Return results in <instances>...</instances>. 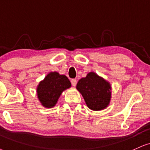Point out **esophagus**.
<instances>
[{"label": "esophagus", "instance_id": "1", "mask_svg": "<svg viewBox=\"0 0 150 150\" xmlns=\"http://www.w3.org/2000/svg\"><path fill=\"white\" fill-rule=\"evenodd\" d=\"M71 83L72 86H73L74 87H75L76 86L77 81L76 80V79H71Z\"/></svg>", "mask_w": 150, "mask_h": 150}]
</instances>
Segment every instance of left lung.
Masks as SVG:
<instances>
[{"label":"left lung","instance_id":"obj_1","mask_svg":"<svg viewBox=\"0 0 150 150\" xmlns=\"http://www.w3.org/2000/svg\"><path fill=\"white\" fill-rule=\"evenodd\" d=\"M76 89L83 97L88 108L92 110H101L109 105L111 98V87L108 81L95 72H90L81 79Z\"/></svg>","mask_w":150,"mask_h":150}]
</instances>
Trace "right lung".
I'll list each match as a JSON object with an SVG mask.
<instances>
[{"instance_id": "obj_1", "label": "right lung", "mask_w": 150, "mask_h": 150, "mask_svg": "<svg viewBox=\"0 0 150 150\" xmlns=\"http://www.w3.org/2000/svg\"><path fill=\"white\" fill-rule=\"evenodd\" d=\"M71 83L64 75L58 72H50L37 88L39 100L45 108L55 106L62 92L71 87Z\"/></svg>"}]
</instances>
